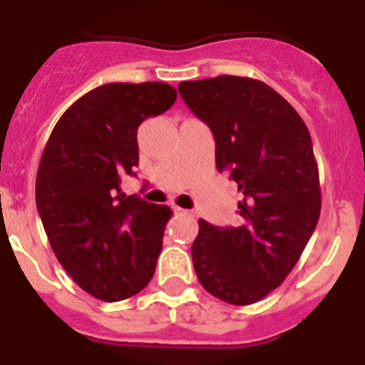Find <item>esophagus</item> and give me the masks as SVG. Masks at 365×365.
<instances>
[{
  "instance_id": "obj_1",
  "label": "esophagus",
  "mask_w": 365,
  "mask_h": 365,
  "mask_svg": "<svg viewBox=\"0 0 365 365\" xmlns=\"http://www.w3.org/2000/svg\"><path fill=\"white\" fill-rule=\"evenodd\" d=\"M174 213L180 217H195V213H192L191 210H183V207H178V206H174Z\"/></svg>"
}]
</instances>
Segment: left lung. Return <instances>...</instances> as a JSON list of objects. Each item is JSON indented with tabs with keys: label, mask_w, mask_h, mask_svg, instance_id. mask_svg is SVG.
Returning a JSON list of instances; mask_svg holds the SVG:
<instances>
[{
	"label": "left lung",
	"mask_w": 365,
	"mask_h": 365,
	"mask_svg": "<svg viewBox=\"0 0 365 365\" xmlns=\"http://www.w3.org/2000/svg\"><path fill=\"white\" fill-rule=\"evenodd\" d=\"M183 102L213 133L215 163L237 183L240 226L198 220L192 265L206 292L235 306L262 301L295 267L321 213L310 131L269 85L240 76L183 81Z\"/></svg>",
	"instance_id": "8db88e82"
}]
</instances>
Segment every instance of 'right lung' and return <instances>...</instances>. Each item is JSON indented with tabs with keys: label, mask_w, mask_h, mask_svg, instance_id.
Returning a JSON list of instances; mask_svg holds the SVG:
<instances>
[{
	"label": "right lung",
	"mask_w": 365,
	"mask_h": 365,
	"mask_svg": "<svg viewBox=\"0 0 365 365\" xmlns=\"http://www.w3.org/2000/svg\"><path fill=\"white\" fill-rule=\"evenodd\" d=\"M167 83H109L64 111L36 174V210L59 263L81 289L106 302L130 299L154 277L173 211L137 195L124 176L139 165L137 130L173 107Z\"/></svg>",
	"instance_id": "1"
}]
</instances>
